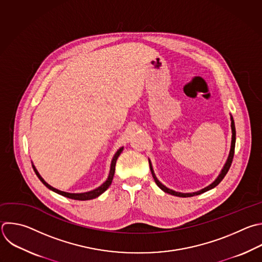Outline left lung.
<instances>
[{"label":"left lung","mask_w":262,"mask_h":262,"mask_svg":"<svg viewBox=\"0 0 262 262\" xmlns=\"http://www.w3.org/2000/svg\"><path fill=\"white\" fill-rule=\"evenodd\" d=\"M230 119H231L232 140H231V148H230L229 156H228V158H227V161H226V163H225L223 169H222L221 172H220V175L218 176V178H217L211 185H209L208 187H206V188H204V189H202V190H200V191H198V192H193V193H181V192H176V191H173V190H171V189H168L167 187H165L164 185H162V184L157 180V178H156V176H155V173H154V171H153V168H152V164H151V162H150V160H149V165H150V169H151V172H152V177H153L155 183L157 184V186H158L161 190H163L164 192H166V193H169V194H171V195L180 196V198H190V196L199 195V194H201V193H204V192H206V191H208V190H210V189L216 187V186L223 180V178L226 176V173H227V171H228V169H229V167H230V165H231V163H232V159H233V155H234V147H235V126H234V120H233L232 116L230 117Z\"/></svg>","instance_id":"1"}]
</instances>
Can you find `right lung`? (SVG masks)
I'll return each mask as SVG.
<instances>
[{
	"mask_svg": "<svg viewBox=\"0 0 262 262\" xmlns=\"http://www.w3.org/2000/svg\"><path fill=\"white\" fill-rule=\"evenodd\" d=\"M122 150H123V148H120V149L116 152V154L114 155V157H113V159H112L111 169H110V173H109V177H108L107 181H106L103 185H101L99 188H97V189H95V190H93V191H90V192H84V193H69V192H63V191L57 190V189L53 188L52 186H50L49 184H47V183L42 179V177L39 175V172L37 171V169H36V167H35L34 165H33V168H34V170H35V172H36V175L38 176V178H39V179L42 181V183H43L47 188H49L50 190H52V191H54V192H56V193H58V194H60V195H63V196H66V198L72 199V200H77V201L93 200V199H96V198H98L99 195H101L103 192H105V191L108 189V187L111 185L112 180H113V177H114V172H115L116 161H117L118 156H119L120 153L122 152Z\"/></svg>",
	"mask_w": 262,
	"mask_h": 262,
	"instance_id": "obj_1",
	"label": "right lung"
}]
</instances>
